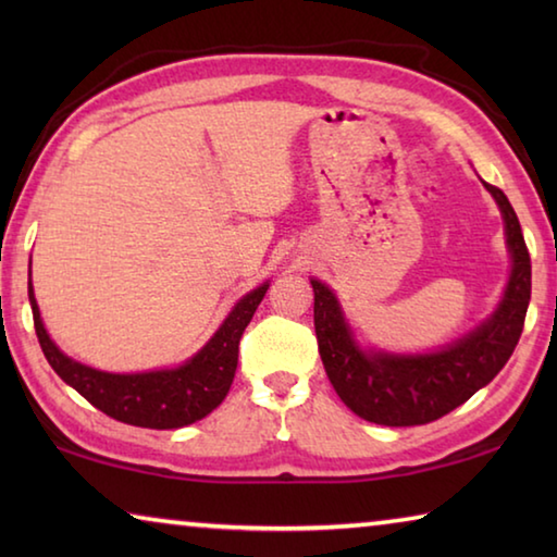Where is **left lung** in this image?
<instances>
[{
    "mask_svg": "<svg viewBox=\"0 0 557 557\" xmlns=\"http://www.w3.org/2000/svg\"><path fill=\"white\" fill-rule=\"evenodd\" d=\"M484 186L504 213L513 268L494 317L457 344L420 356L366 354L354 342L334 292L312 280L319 356L338 398L358 418L388 428L428 425L494 381L511 358L531 301V256L506 194Z\"/></svg>",
    "mask_w": 557,
    "mask_h": 557,
    "instance_id": "1",
    "label": "left lung"
}]
</instances>
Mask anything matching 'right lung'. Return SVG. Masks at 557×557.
Listing matches in <instances>:
<instances>
[{
  "instance_id": "right-lung-1",
  "label": "right lung",
  "mask_w": 557,
  "mask_h": 557,
  "mask_svg": "<svg viewBox=\"0 0 557 557\" xmlns=\"http://www.w3.org/2000/svg\"><path fill=\"white\" fill-rule=\"evenodd\" d=\"M265 292L268 285H262L245 295L211 342L191 361L172 371L125 375L88 369V366L61 354L59 346L46 334L29 280L34 329L51 369L110 418L149 430H176L191 425V422L206 418L213 408H219L231 391L235 366H238L240 336Z\"/></svg>"
}]
</instances>
